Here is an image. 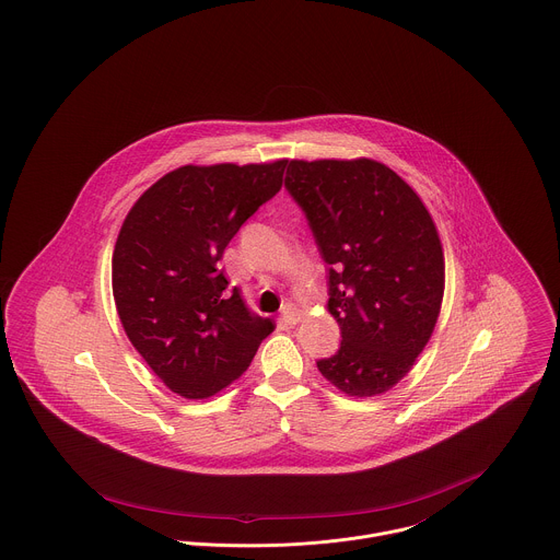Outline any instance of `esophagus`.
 I'll list each match as a JSON object with an SVG mask.
<instances>
[{
  "label": "esophagus",
  "instance_id": "1",
  "mask_svg": "<svg viewBox=\"0 0 560 560\" xmlns=\"http://www.w3.org/2000/svg\"><path fill=\"white\" fill-rule=\"evenodd\" d=\"M301 316H303V314H301V310H296V307H294V305H290V303H288V305L283 307V312H281V318H283L288 325H292V327L301 323Z\"/></svg>",
  "mask_w": 560,
  "mask_h": 560
}]
</instances>
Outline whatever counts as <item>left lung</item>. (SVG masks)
Segmentation results:
<instances>
[{"instance_id": "left-lung-1", "label": "left lung", "mask_w": 560, "mask_h": 560, "mask_svg": "<svg viewBox=\"0 0 560 560\" xmlns=\"http://www.w3.org/2000/svg\"><path fill=\"white\" fill-rule=\"evenodd\" d=\"M285 189L303 209L329 266V312L340 349L316 362L349 397L399 384L441 314L445 259L417 191L384 163L290 161Z\"/></svg>"}]
</instances>
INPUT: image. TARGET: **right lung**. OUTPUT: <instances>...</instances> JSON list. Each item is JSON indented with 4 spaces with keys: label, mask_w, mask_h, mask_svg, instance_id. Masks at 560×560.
Here are the masks:
<instances>
[{
    "label": "right lung",
    "mask_w": 560,
    "mask_h": 560,
    "mask_svg": "<svg viewBox=\"0 0 560 560\" xmlns=\"http://www.w3.org/2000/svg\"><path fill=\"white\" fill-rule=\"evenodd\" d=\"M285 163L183 165L145 189L121 224L113 250L119 320L154 375L185 399L235 382L275 329L237 288L226 292L220 259L281 189Z\"/></svg>",
    "instance_id": "add662e5"
}]
</instances>
